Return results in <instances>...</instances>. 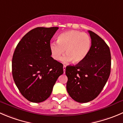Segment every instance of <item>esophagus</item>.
<instances>
[{
    "label": "esophagus",
    "instance_id": "1",
    "mask_svg": "<svg viewBox=\"0 0 123 123\" xmlns=\"http://www.w3.org/2000/svg\"><path fill=\"white\" fill-rule=\"evenodd\" d=\"M66 65H63V71H64V73H65V70H66Z\"/></svg>",
    "mask_w": 123,
    "mask_h": 123
}]
</instances>
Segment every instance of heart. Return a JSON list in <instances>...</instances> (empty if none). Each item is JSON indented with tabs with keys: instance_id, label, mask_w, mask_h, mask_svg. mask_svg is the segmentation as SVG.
<instances>
[{
	"instance_id": "b5f03b06",
	"label": "heart",
	"mask_w": 123,
	"mask_h": 123,
	"mask_svg": "<svg viewBox=\"0 0 123 123\" xmlns=\"http://www.w3.org/2000/svg\"><path fill=\"white\" fill-rule=\"evenodd\" d=\"M91 47V39L88 34L75 30L60 34L57 42L50 43L49 48L52 58L59 60L65 53L66 55L62 61L66 62L72 61L74 64L81 62L88 54Z\"/></svg>"
}]
</instances>
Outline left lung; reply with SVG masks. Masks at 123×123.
Returning a JSON list of instances; mask_svg holds the SVG:
<instances>
[{"mask_svg":"<svg viewBox=\"0 0 123 123\" xmlns=\"http://www.w3.org/2000/svg\"><path fill=\"white\" fill-rule=\"evenodd\" d=\"M91 47L86 58L75 66L66 68V89L71 98L78 103L95 98L106 85L111 67L110 49L97 34L88 31Z\"/></svg>","mask_w":123,"mask_h":123,"instance_id":"left-lung-1","label":"left lung"}]
</instances>
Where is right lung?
<instances>
[{"label":"right lung","instance_id":"obj_1","mask_svg":"<svg viewBox=\"0 0 123 123\" xmlns=\"http://www.w3.org/2000/svg\"><path fill=\"white\" fill-rule=\"evenodd\" d=\"M58 27H37L26 34L12 56L14 81L22 95L32 103L49 97L63 64L51 57L50 40Z\"/></svg>","mask_w":123,"mask_h":123}]
</instances>
